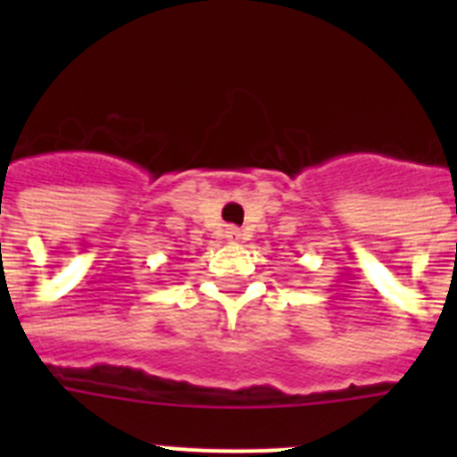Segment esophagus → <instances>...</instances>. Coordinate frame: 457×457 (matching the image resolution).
Wrapping results in <instances>:
<instances>
[{
	"label": "esophagus",
	"instance_id": "esophagus-1",
	"mask_svg": "<svg viewBox=\"0 0 457 457\" xmlns=\"http://www.w3.org/2000/svg\"><path fill=\"white\" fill-rule=\"evenodd\" d=\"M226 240L240 242L242 240V231H240V228H236V226H231V228H226Z\"/></svg>",
	"mask_w": 457,
	"mask_h": 457
}]
</instances>
